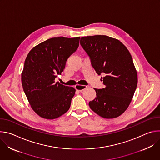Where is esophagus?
I'll return each instance as SVG.
<instances>
[{
  "mask_svg": "<svg viewBox=\"0 0 160 160\" xmlns=\"http://www.w3.org/2000/svg\"><path fill=\"white\" fill-rule=\"evenodd\" d=\"M86 87H87V86L83 85H75V88L77 90L80 91V92H82L83 90H85L86 88Z\"/></svg>",
  "mask_w": 160,
  "mask_h": 160,
  "instance_id": "34e87169",
  "label": "esophagus"
}]
</instances>
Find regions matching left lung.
I'll use <instances>...</instances> for the list:
<instances>
[{
	"label": "left lung",
	"instance_id": "obj_1",
	"mask_svg": "<svg viewBox=\"0 0 160 160\" xmlns=\"http://www.w3.org/2000/svg\"><path fill=\"white\" fill-rule=\"evenodd\" d=\"M80 45L104 88H95L96 97L90 109L104 118L119 117L128 107L138 85V74L132 58L118 40L106 35L83 37Z\"/></svg>",
	"mask_w": 160,
	"mask_h": 160
}]
</instances>
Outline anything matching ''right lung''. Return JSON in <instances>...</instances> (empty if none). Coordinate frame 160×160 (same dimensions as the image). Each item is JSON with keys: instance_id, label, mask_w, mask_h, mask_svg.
<instances>
[{"instance_id": "right-lung-1", "label": "right lung", "mask_w": 160, "mask_h": 160, "mask_svg": "<svg viewBox=\"0 0 160 160\" xmlns=\"http://www.w3.org/2000/svg\"><path fill=\"white\" fill-rule=\"evenodd\" d=\"M80 37H54L33 48L21 74L24 92L33 110L45 119L57 118L69 109L75 89L55 82L66 61L78 48Z\"/></svg>"}]
</instances>
